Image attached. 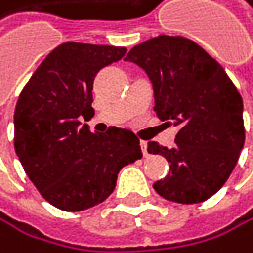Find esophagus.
<instances>
[{
	"instance_id": "esophagus-1",
	"label": "esophagus",
	"mask_w": 253,
	"mask_h": 253,
	"mask_svg": "<svg viewBox=\"0 0 253 253\" xmlns=\"http://www.w3.org/2000/svg\"><path fill=\"white\" fill-rule=\"evenodd\" d=\"M140 146H141L143 155H144V157H146V155H148V143H146V141H140Z\"/></svg>"
}]
</instances>
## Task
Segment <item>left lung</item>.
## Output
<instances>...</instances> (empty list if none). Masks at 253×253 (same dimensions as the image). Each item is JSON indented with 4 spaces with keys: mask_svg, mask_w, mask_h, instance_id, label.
Listing matches in <instances>:
<instances>
[{
    "mask_svg": "<svg viewBox=\"0 0 253 253\" xmlns=\"http://www.w3.org/2000/svg\"><path fill=\"white\" fill-rule=\"evenodd\" d=\"M124 60L146 71L155 113L179 129L171 149L148 143L149 154L169 163L154 190L179 204L211 198L230 177L244 146L241 94L221 65L185 37L159 35L133 46Z\"/></svg>",
    "mask_w": 253,
    "mask_h": 253,
    "instance_id": "left-lung-1",
    "label": "left lung"
}]
</instances>
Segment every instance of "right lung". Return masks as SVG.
Segmentation results:
<instances>
[{
    "mask_svg": "<svg viewBox=\"0 0 253 253\" xmlns=\"http://www.w3.org/2000/svg\"><path fill=\"white\" fill-rule=\"evenodd\" d=\"M126 48L68 42L48 54L23 88L13 113L15 152L51 205L82 211L113 193L118 172L143 157L127 129L93 133V81Z\"/></svg>",
    "mask_w": 253,
    "mask_h": 253,
    "instance_id": "1",
    "label": "right lung"
}]
</instances>
